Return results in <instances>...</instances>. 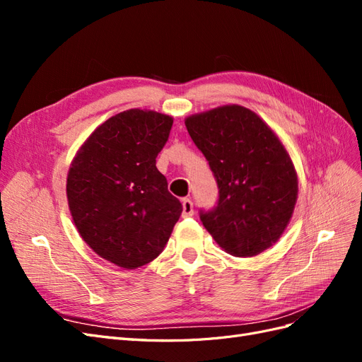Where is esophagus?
Wrapping results in <instances>:
<instances>
[{
    "mask_svg": "<svg viewBox=\"0 0 362 362\" xmlns=\"http://www.w3.org/2000/svg\"><path fill=\"white\" fill-rule=\"evenodd\" d=\"M193 216V202L189 198L182 199V217H192Z\"/></svg>",
    "mask_w": 362,
    "mask_h": 362,
    "instance_id": "34e87169",
    "label": "esophagus"
}]
</instances>
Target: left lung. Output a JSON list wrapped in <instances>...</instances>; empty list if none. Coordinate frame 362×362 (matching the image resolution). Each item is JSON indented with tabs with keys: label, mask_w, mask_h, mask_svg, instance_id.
<instances>
[{
	"label": "left lung",
	"mask_w": 362,
	"mask_h": 362,
	"mask_svg": "<svg viewBox=\"0 0 362 362\" xmlns=\"http://www.w3.org/2000/svg\"><path fill=\"white\" fill-rule=\"evenodd\" d=\"M218 187L202 225L234 257H255L275 245L298 201V175L278 136L257 113L223 105L185 119Z\"/></svg>",
	"instance_id": "1"
}]
</instances>
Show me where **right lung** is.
<instances>
[{
  "label": "right lung",
  "instance_id": "add662e5",
  "mask_svg": "<svg viewBox=\"0 0 362 362\" xmlns=\"http://www.w3.org/2000/svg\"><path fill=\"white\" fill-rule=\"evenodd\" d=\"M172 124L168 115L131 108L98 127L71 163L74 223L98 255L122 269L156 259L182 213L156 166Z\"/></svg>",
  "mask_w": 362,
  "mask_h": 362
}]
</instances>
